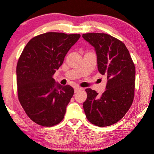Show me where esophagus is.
<instances>
[{"mask_svg":"<svg viewBox=\"0 0 154 154\" xmlns=\"http://www.w3.org/2000/svg\"><path fill=\"white\" fill-rule=\"evenodd\" d=\"M82 88L79 87V86H75V87H74V92L77 93V92H78L79 91L82 90Z\"/></svg>","mask_w":154,"mask_h":154,"instance_id":"34e87169","label":"esophagus"}]
</instances>
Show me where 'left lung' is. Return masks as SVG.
I'll use <instances>...</instances> for the list:
<instances>
[{
  "label": "left lung",
  "instance_id": "1",
  "mask_svg": "<svg viewBox=\"0 0 154 154\" xmlns=\"http://www.w3.org/2000/svg\"><path fill=\"white\" fill-rule=\"evenodd\" d=\"M82 37L94 47L98 70L107 77L106 91L101 96L92 89H85L86 118L95 126H111L124 117L132 104L134 63L126 45L118 38L102 33H85Z\"/></svg>",
  "mask_w": 154,
  "mask_h": 154
}]
</instances>
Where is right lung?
<instances>
[{"instance_id":"1","label":"right lung","mask_w":154,"mask_h":154,"mask_svg":"<svg viewBox=\"0 0 154 154\" xmlns=\"http://www.w3.org/2000/svg\"><path fill=\"white\" fill-rule=\"evenodd\" d=\"M80 34L48 32L33 37L26 45L17 65L20 104L33 122L43 126L58 124L74 95L70 85L56 83L52 76Z\"/></svg>"}]
</instances>
